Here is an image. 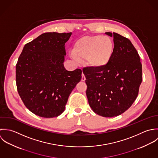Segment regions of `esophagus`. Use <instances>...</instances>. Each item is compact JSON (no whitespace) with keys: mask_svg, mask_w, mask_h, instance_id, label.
<instances>
[{"mask_svg":"<svg viewBox=\"0 0 158 158\" xmlns=\"http://www.w3.org/2000/svg\"><path fill=\"white\" fill-rule=\"evenodd\" d=\"M85 77L84 74L82 73V78H81V81H85Z\"/></svg>","mask_w":158,"mask_h":158,"instance_id":"34e87169","label":"esophagus"}]
</instances>
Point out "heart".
I'll return each mask as SVG.
<instances>
[{
  "instance_id": "heart-1",
  "label": "heart",
  "mask_w": 158,
  "mask_h": 158,
  "mask_svg": "<svg viewBox=\"0 0 158 158\" xmlns=\"http://www.w3.org/2000/svg\"><path fill=\"white\" fill-rule=\"evenodd\" d=\"M115 46L113 40L100 35L84 36L74 43L72 55L79 60H86L92 68L100 69L106 66L112 59Z\"/></svg>"
}]
</instances>
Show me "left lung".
<instances>
[{
    "label": "left lung",
    "mask_w": 158,
    "mask_h": 158,
    "mask_svg": "<svg viewBox=\"0 0 158 158\" xmlns=\"http://www.w3.org/2000/svg\"><path fill=\"white\" fill-rule=\"evenodd\" d=\"M114 37V52L105 67L83 68L89 105L96 114L113 117L127 110L135 100L142 81L139 55L131 41L118 33Z\"/></svg>",
    "instance_id": "left-lung-1"
}]
</instances>
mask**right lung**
I'll return each instance as SVG.
<instances>
[{
	"label": "right lung",
	"instance_id": "right-lung-1",
	"mask_svg": "<svg viewBox=\"0 0 158 158\" xmlns=\"http://www.w3.org/2000/svg\"><path fill=\"white\" fill-rule=\"evenodd\" d=\"M71 33L47 32L27 43L16 65L18 94L26 107L44 118L58 117L64 110L82 71H67L63 65L65 43Z\"/></svg>",
	"mask_w": 158,
	"mask_h": 158
}]
</instances>
